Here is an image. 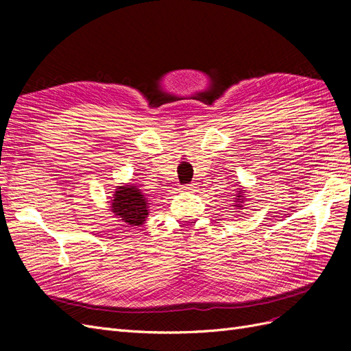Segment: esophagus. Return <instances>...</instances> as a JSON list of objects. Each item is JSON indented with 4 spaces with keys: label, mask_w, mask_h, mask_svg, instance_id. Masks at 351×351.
Returning <instances> with one entry per match:
<instances>
[{
    "label": "esophagus",
    "mask_w": 351,
    "mask_h": 351,
    "mask_svg": "<svg viewBox=\"0 0 351 351\" xmlns=\"http://www.w3.org/2000/svg\"><path fill=\"white\" fill-rule=\"evenodd\" d=\"M195 189H196V186H195V184H184V186H182V190H183V192H193Z\"/></svg>",
    "instance_id": "34e87169"
}]
</instances>
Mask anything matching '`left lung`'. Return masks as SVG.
I'll return each instance as SVG.
<instances>
[{"mask_svg":"<svg viewBox=\"0 0 351 351\" xmlns=\"http://www.w3.org/2000/svg\"><path fill=\"white\" fill-rule=\"evenodd\" d=\"M244 193H246V192H244V190L237 189V195H234V196H236V197H234V199H236V200H234L236 205H232V206H236L237 209H241V208H243V202H244V196H243V195H244Z\"/></svg>","mask_w":351,"mask_h":351,"instance_id":"obj_1","label":"left lung"}]
</instances>
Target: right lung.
<instances>
[{
    "instance_id": "1",
    "label": "right lung",
    "mask_w": 351,
    "mask_h": 351,
    "mask_svg": "<svg viewBox=\"0 0 351 351\" xmlns=\"http://www.w3.org/2000/svg\"><path fill=\"white\" fill-rule=\"evenodd\" d=\"M111 210L117 218L130 227H139L149 215L147 200L141 189L133 184H124L115 189L111 199Z\"/></svg>"
}]
</instances>
